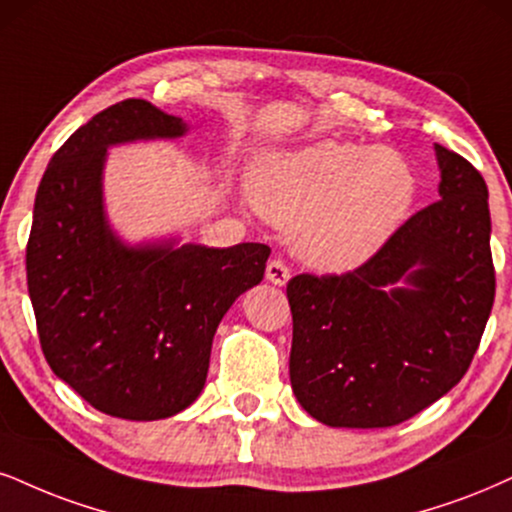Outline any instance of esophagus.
Here are the masks:
<instances>
[{"instance_id": "obj_1", "label": "esophagus", "mask_w": 512, "mask_h": 512, "mask_svg": "<svg viewBox=\"0 0 512 512\" xmlns=\"http://www.w3.org/2000/svg\"><path fill=\"white\" fill-rule=\"evenodd\" d=\"M289 275H292V273H289V268H287L285 261H280V258H273V261H268L266 277H268L270 282H273V285H277V287L287 285Z\"/></svg>"}]
</instances>
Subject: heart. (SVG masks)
Returning <instances> with one entry per match:
<instances>
[{"label":"heart","instance_id":"heart-1","mask_svg":"<svg viewBox=\"0 0 512 512\" xmlns=\"http://www.w3.org/2000/svg\"><path fill=\"white\" fill-rule=\"evenodd\" d=\"M258 211L294 232L299 254L325 270L372 258L403 223L413 170L391 149L323 140L268 156L254 175Z\"/></svg>","mask_w":512,"mask_h":512}]
</instances>
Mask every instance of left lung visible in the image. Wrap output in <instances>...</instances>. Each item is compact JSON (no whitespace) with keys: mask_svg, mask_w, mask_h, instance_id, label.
<instances>
[{"mask_svg":"<svg viewBox=\"0 0 512 512\" xmlns=\"http://www.w3.org/2000/svg\"><path fill=\"white\" fill-rule=\"evenodd\" d=\"M434 149L441 199L356 270L287 285L289 380L306 413L330 427L418 415L463 380L487 327L496 292L487 182L456 151Z\"/></svg>","mask_w":512,"mask_h":512,"instance_id":"8db88e82","label":"left lung"}]
</instances>
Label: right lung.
I'll use <instances>...</instances> for the list:
<instances>
[{
	"label": "right lung",
	"instance_id": "1",
	"mask_svg": "<svg viewBox=\"0 0 512 512\" xmlns=\"http://www.w3.org/2000/svg\"><path fill=\"white\" fill-rule=\"evenodd\" d=\"M185 132L182 118L125 99L75 130L37 187L25 270L42 353L59 380L113 418L161 420L197 401L220 320L266 273V244L175 249L113 235L106 149Z\"/></svg>",
	"mask_w": 512,
	"mask_h": 512
}]
</instances>
